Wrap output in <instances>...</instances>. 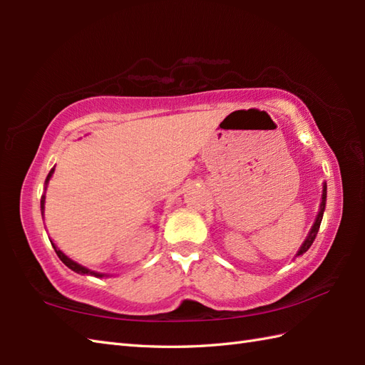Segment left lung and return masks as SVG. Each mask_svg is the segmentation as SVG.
<instances>
[{"instance_id":"left-lung-1","label":"left lung","mask_w":365,"mask_h":365,"mask_svg":"<svg viewBox=\"0 0 365 365\" xmlns=\"http://www.w3.org/2000/svg\"><path fill=\"white\" fill-rule=\"evenodd\" d=\"M324 207H327V182H323V191H322V202H320V210H319V215H317V218L314 221V226L311 227V230H309V234L306 237L304 242H302V245L299 246V250L297 252V255L294 257H298V255H302L304 254L309 247L312 246L314 240L317 237V234H319V229H320V224H322V220H323V213H324Z\"/></svg>"}]
</instances>
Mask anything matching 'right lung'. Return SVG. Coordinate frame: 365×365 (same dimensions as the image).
<instances>
[{
    "label": "right lung",
    "mask_w": 365,
    "mask_h": 365,
    "mask_svg": "<svg viewBox=\"0 0 365 365\" xmlns=\"http://www.w3.org/2000/svg\"><path fill=\"white\" fill-rule=\"evenodd\" d=\"M53 173H54V168H51L48 175H46V178H45V190H46V187H48V182H50V178H51ZM41 210H42V215H43V210H45V195H43L42 199H41ZM50 242H51V240H50ZM51 245H53V247H54V251H56L58 257L61 259V262H63L64 265L71 268L72 271H75V273H78V274H88V276H96V277H110V274L97 273V271H92V269H89V268H86V267L80 265V263H76V262L72 260L71 257H67V255H66L63 251H61L59 247H58L56 245H54L53 242H51Z\"/></svg>",
    "instance_id": "1"
}]
</instances>
